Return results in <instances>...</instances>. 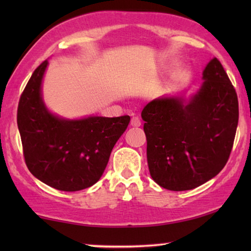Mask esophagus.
Returning a JSON list of instances; mask_svg holds the SVG:
<instances>
[{
	"instance_id": "obj_1",
	"label": "esophagus",
	"mask_w": 251,
	"mask_h": 251,
	"mask_svg": "<svg viewBox=\"0 0 251 251\" xmlns=\"http://www.w3.org/2000/svg\"><path fill=\"white\" fill-rule=\"evenodd\" d=\"M141 124H142V122H141V120H139L138 117H133L131 118V121H130V125L131 126H134V127H138V126H141Z\"/></svg>"
}]
</instances>
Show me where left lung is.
<instances>
[{"label": "left lung", "instance_id": "8db88e82", "mask_svg": "<svg viewBox=\"0 0 251 251\" xmlns=\"http://www.w3.org/2000/svg\"><path fill=\"white\" fill-rule=\"evenodd\" d=\"M202 78L187 103L181 97L157 99L142 112L151 176L168 190L205 184L225 167L232 150L239 118L235 87L216 57Z\"/></svg>", "mask_w": 251, "mask_h": 251}]
</instances>
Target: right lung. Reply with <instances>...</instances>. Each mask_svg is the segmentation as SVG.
<instances>
[{"mask_svg":"<svg viewBox=\"0 0 251 251\" xmlns=\"http://www.w3.org/2000/svg\"><path fill=\"white\" fill-rule=\"evenodd\" d=\"M46 66L44 61L33 72L18 106L25 164L44 184L63 192H77L99 181L130 117L66 121L50 114L41 97Z\"/></svg>","mask_w":251,"mask_h":251,"instance_id":"1","label":"right lung"}]
</instances>
